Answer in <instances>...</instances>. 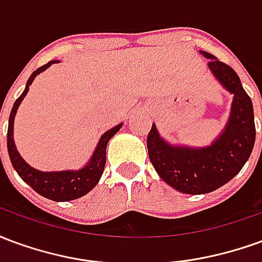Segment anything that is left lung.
Here are the masks:
<instances>
[{
	"mask_svg": "<svg viewBox=\"0 0 262 262\" xmlns=\"http://www.w3.org/2000/svg\"><path fill=\"white\" fill-rule=\"evenodd\" d=\"M208 67L225 90L233 94L225 129L209 146L192 147L171 144L160 136L153 123L147 136L148 157L160 178L182 193L202 195L216 191L240 172L255 142L253 102L230 66L208 52Z\"/></svg>",
	"mask_w": 262,
	"mask_h": 262,
	"instance_id": "obj_1",
	"label": "left lung"
}]
</instances>
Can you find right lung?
Here are the masks:
<instances>
[{
  "label": "right lung",
  "instance_id": "1",
  "mask_svg": "<svg viewBox=\"0 0 262 262\" xmlns=\"http://www.w3.org/2000/svg\"><path fill=\"white\" fill-rule=\"evenodd\" d=\"M54 63H60V60H52V61H49L48 64L42 66L40 69L33 71L28 82H26L24 92L15 101L11 115H9L7 146H8L9 159H11V163L14 165L15 171L18 172V176L29 187H32L39 195L48 198V199H52V201H56V202H67V201H73V199H78V198L84 196L85 193L90 192L97 185L99 178L102 176L105 163H106V146H108V142L119 132L123 123H119V125H116L115 127L103 133L101 139H99V142H98L97 147L94 150V153L88 160V163L80 170L40 171L28 164L25 160L20 157L19 151L16 150V146H15V115H16V111L19 108L20 102L24 101V98L26 97V94L29 91V85L36 78V75L40 74L42 71L49 69Z\"/></svg>",
  "mask_w": 262,
  "mask_h": 262
}]
</instances>
